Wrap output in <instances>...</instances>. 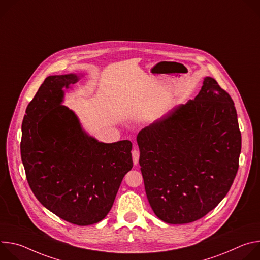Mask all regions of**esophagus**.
<instances>
[{"instance_id": "obj_1", "label": "esophagus", "mask_w": 260, "mask_h": 260, "mask_svg": "<svg viewBox=\"0 0 260 260\" xmlns=\"http://www.w3.org/2000/svg\"><path fill=\"white\" fill-rule=\"evenodd\" d=\"M132 156H133V161H134V165L137 166L138 162H139V157H140V152L137 150V149H134L132 151Z\"/></svg>"}]
</instances>
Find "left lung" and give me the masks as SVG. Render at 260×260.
Masks as SVG:
<instances>
[{"label": "left lung", "instance_id": "1", "mask_svg": "<svg viewBox=\"0 0 260 260\" xmlns=\"http://www.w3.org/2000/svg\"><path fill=\"white\" fill-rule=\"evenodd\" d=\"M137 142L148 202L167 223L207 215L228 194L239 169L235 103L212 77L194 100L139 132Z\"/></svg>", "mask_w": 260, "mask_h": 260}]
</instances>
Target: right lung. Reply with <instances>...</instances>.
<instances>
[{"mask_svg": "<svg viewBox=\"0 0 260 260\" xmlns=\"http://www.w3.org/2000/svg\"><path fill=\"white\" fill-rule=\"evenodd\" d=\"M78 80L76 74L44 80L25 110L20 153L35 197L59 218L84 226L112 208L133 168V144L103 143L85 133L76 114L61 105L63 88Z\"/></svg>", "mask_w": 260, "mask_h": 260, "instance_id": "add662e5", "label": "right lung"}]
</instances>
